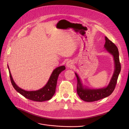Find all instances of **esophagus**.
Returning a JSON list of instances; mask_svg holds the SVG:
<instances>
[{
    "instance_id": "34e87169",
    "label": "esophagus",
    "mask_w": 129,
    "mask_h": 129,
    "mask_svg": "<svg viewBox=\"0 0 129 129\" xmlns=\"http://www.w3.org/2000/svg\"><path fill=\"white\" fill-rule=\"evenodd\" d=\"M73 63H72V62H71V61H67V62L66 63V65L67 67L68 68H72L73 67Z\"/></svg>"
}]
</instances>
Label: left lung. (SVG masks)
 <instances>
[{"instance_id": "obj_1", "label": "left lung", "mask_w": 129, "mask_h": 129, "mask_svg": "<svg viewBox=\"0 0 129 129\" xmlns=\"http://www.w3.org/2000/svg\"><path fill=\"white\" fill-rule=\"evenodd\" d=\"M105 40L106 42L104 47L108 52L112 55L114 60L115 69L113 76L109 85L106 87L101 89H91L83 86L79 77L77 73H75L78 81L77 87V93L80 99L84 101L91 102L105 98L111 95L115 88L118 77L121 70V65L119 59V52L115 44L110 41L107 37H105Z\"/></svg>"}]
</instances>
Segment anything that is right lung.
<instances>
[{
  "label": "right lung",
  "mask_w": 129,
  "mask_h": 129,
  "mask_svg": "<svg viewBox=\"0 0 129 129\" xmlns=\"http://www.w3.org/2000/svg\"><path fill=\"white\" fill-rule=\"evenodd\" d=\"M10 77L12 84L14 89L25 98L36 102L48 101L53 96L57 84V80L60 73L65 69V66H59L55 69L51 73L47 84L41 89L36 91H26L18 87L14 81L8 66Z\"/></svg>",
  "instance_id": "1"
}]
</instances>
